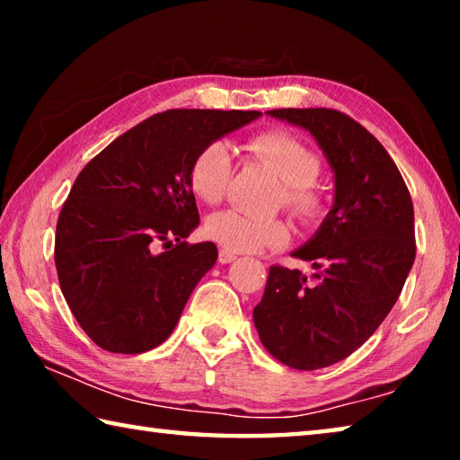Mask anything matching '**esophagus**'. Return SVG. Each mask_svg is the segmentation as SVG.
<instances>
[{
    "label": "esophagus",
    "instance_id": "esophagus-1",
    "mask_svg": "<svg viewBox=\"0 0 460 460\" xmlns=\"http://www.w3.org/2000/svg\"><path fill=\"white\" fill-rule=\"evenodd\" d=\"M235 258H237V255L229 252V249H221V252H219V261L221 263H231Z\"/></svg>",
    "mask_w": 460,
    "mask_h": 460
}]
</instances>
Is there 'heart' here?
Masks as SVG:
<instances>
[{"instance_id": "heart-1", "label": "heart", "mask_w": 460, "mask_h": 460, "mask_svg": "<svg viewBox=\"0 0 460 460\" xmlns=\"http://www.w3.org/2000/svg\"><path fill=\"white\" fill-rule=\"evenodd\" d=\"M249 152L274 168L284 182V205L302 219H314L321 211V197L314 181L321 162L313 150L284 131H268L249 142ZM231 174V152L223 142L200 147L189 166V186L205 205H215L225 194ZM205 235L223 249L237 253L260 252L263 247H282L290 239V229L279 219H255L235 208H225L207 217Z\"/></svg>"}]
</instances>
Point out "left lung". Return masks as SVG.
<instances>
[{"mask_svg": "<svg viewBox=\"0 0 460 460\" xmlns=\"http://www.w3.org/2000/svg\"><path fill=\"white\" fill-rule=\"evenodd\" d=\"M268 115L308 131L332 170V207L294 258L270 268L253 308L263 347L288 367H329L357 351L394 308L414 266V205L385 147L334 109H274Z\"/></svg>", "mask_w": 460, "mask_h": 460, "instance_id": "1", "label": "left lung"}]
</instances>
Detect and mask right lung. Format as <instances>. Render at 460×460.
I'll return each instance as SVG.
<instances>
[{"instance_id":"obj_1","label":"right lung","mask_w":460,"mask_h":460,"mask_svg":"<svg viewBox=\"0 0 460 460\" xmlns=\"http://www.w3.org/2000/svg\"><path fill=\"white\" fill-rule=\"evenodd\" d=\"M260 115L170 109L113 139L76 176L54 261L68 308L101 349L146 353L174 331L219 255L211 241H184L199 227L189 166L200 147Z\"/></svg>"}]
</instances>
